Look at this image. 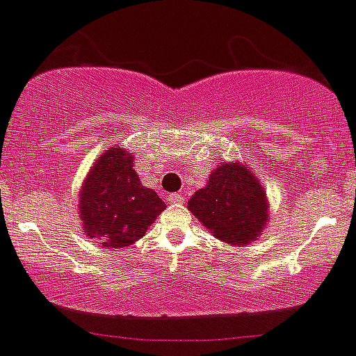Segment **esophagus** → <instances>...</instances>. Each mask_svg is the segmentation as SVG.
I'll return each instance as SVG.
<instances>
[{
    "label": "esophagus",
    "instance_id": "1",
    "mask_svg": "<svg viewBox=\"0 0 356 356\" xmlns=\"http://www.w3.org/2000/svg\"><path fill=\"white\" fill-rule=\"evenodd\" d=\"M168 200H170V202H172V204H182V200H184V197H182L181 193H170Z\"/></svg>",
    "mask_w": 356,
    "mask_h": 356
}]
</instances>
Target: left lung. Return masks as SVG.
<instances>
[{
    "mask_svg": "<svg viewBox=\"0 0 356 356\" xmlns=\"http://www.w3.org/2000/svg\"><path fill=\"white\" fill-rule=\"evenodd\" d=\"M267 191L245 163H218L206 186L188 200V211L213 236L243 247L261 236L268 222Z\"/></svg>",
    "mask_w": 356,
    "mask_h": 356,
    "instance_id": "8db88e82",
    "label": "left lung"
}]
</instances>
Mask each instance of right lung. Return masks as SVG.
<instances>
[{"mask_svg":"<svg viewBox=\"0 0 356 356\" xmlns=\"http://www.w3.org/2000/svg\"><path fill=\"white\" fill-rule=\"evenodd\" d=\"M165 208L156 191L141 184L134 156L118 145L97 157L79 191L84 234L105 249L138 242Z\"/></svg>","mask_w":356,"mask_h":356,"instance_id":"right-lung-1","label":"right lung"}]
</instances>
